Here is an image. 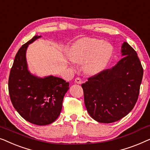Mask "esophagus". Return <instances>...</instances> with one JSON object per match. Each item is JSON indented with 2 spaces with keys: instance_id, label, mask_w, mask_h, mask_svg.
Returning <instances> with one entry per match:
<instances>
[{
  "instance_id": "obj_1",
  "label": "esophagus",
  "mask_w": 150,
  "mask_h": 150,
  "mask_svg": "<svg viewBox=\"0 0 150 150\" xmlns=\"http://www.w3.org/2000/svg\"><path fill=\"white\" fill-rule=\"evenodd\" d=\"M75 83H76L77 84H81L82 83V80L81 78L77 77L76 79H75Z\"/></svg>"
}]
</instances>
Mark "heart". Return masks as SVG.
Listing matches in <instances>:
<instances>
[{
	"instance_id": "1",
	"label": "heart",
	"mask_w": 150,
	"mask_h": 150,
	"mask_svg": "<svg viewBox=\"0 0 150 150\" xmlns=\"http://www.w3.org/2000/svg\"><path fill=\"white\" fill-rule=\"evenodd\" d=\"M112 46L96 38H83L73 46L71 57L74 62L84 63L85 70L90 75L103 70L111 57Z\"/></svg>"
}]
</instances>
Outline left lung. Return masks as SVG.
Listing matches in <instances>:
<instances>
[{
	"label": "left lung",
	"mask_w": 150,
	"mask_h": 150,
	"mask_svg": "<svg viewBox=\"0 0 150 150\" xmlns=\"http://www.w3.org/2000/svg\"><path fill=\"white\" fill-rule=\"evenodd\" d=\"M123 58L82 84L89 115L100 123H112L127 115L138 100L143 69L137 53L127 42L122 46Z\"/></svg>",
	"instance_id": "left-lung-1"
}]
</instances>
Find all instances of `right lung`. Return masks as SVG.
I'll list each match as a JSON object with an SVG mask.
<instances>
[{
	"instance_id": "add662e5",
	"label": "right lung",
	"mask_w": 150,
	"mask_h": 150,
	"mask_svg": "<svg viewBox=\"0 0 150 150\" xmlns=\"http://www.w3.org/2000/svg\"><path fill=\"white\" fill-rule=\"evenodd\" d=\"M35 35L18 51L10 71L8 88L10 99L18 113L31 124L44 126L58 118L69 83L53 76L39 78L28 70L26 52Z\"/></svg>"
}]
</instances>
